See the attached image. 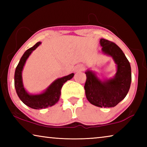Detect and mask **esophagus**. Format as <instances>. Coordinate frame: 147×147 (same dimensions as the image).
Wrapping results in <instances>:
<instances>
[{"label":"esophagus","mask_w":147,"mask_h":147,"mask_svg":"<svg viewBox=\"0 0 147 147\" xmlns=\"http://www.w3.org/2000/svg\"><path fill=\"white\" fill-rule=\"evenodd\" d=\"M84 67L82 65H78L76 67V71L78 72V71H82L84 70Z\"/></svg>","instance_id":"esophagus-1"}]
</instances>
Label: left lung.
Returning <instances> with one entry per match:
<instances>
[{
	"mask_svg": "<svg viewBox=\"0 0 147 147\" xmlns=\"http://www.w3.org/2000/svg\"><path fill=\"white\" fill-rule=\"evenodd\" d=\"M102 52L110 56L117 66L113 78L100 80L94 71L87 70L84 86L86 98L91 104L100 108L115 107L125 98L131 81L130 62L123 51L113 42L100 39Z\"/></svg>",
	"mask_w": 147,
	"mask_h": 147,
	"instance_id": "8db88e82",
	"label": "left lung"
}]
</instances>
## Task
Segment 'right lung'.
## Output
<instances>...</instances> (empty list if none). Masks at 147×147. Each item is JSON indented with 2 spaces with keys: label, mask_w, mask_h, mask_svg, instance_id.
Segmentation results:
<instances>
[{
  "label": "right lung",
  "mask_w": 147,
  "mask_h": 147,
  "mask_svg": "<svg viewBox=\"0 0 147 147\" xmlns=\"http://www.w3.org/2000/svg\"><path fill=\"white\" fill-rule=\"evenodd\" d=\"M41 43V42H38L34 46L27 50L24 53L17 65L14 76L15 88L19 98L25 105L36 109H44L55 105L59 100L61 89L64 83L71 80L74 75V73H71L67 76L56 79L45 90L39 94L28 93L24 88L22 71L27 59Z\"/></svg>",
  "instance_id": "1"
}]
</instances>
